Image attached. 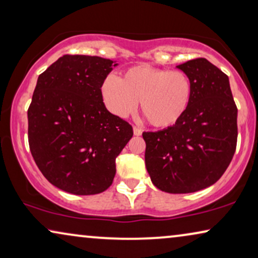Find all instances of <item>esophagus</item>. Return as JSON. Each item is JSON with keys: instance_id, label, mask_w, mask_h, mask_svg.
Returning <instances> with one entry per match:
<instances>
[{"instance_id": "1", "label": "esophagus", "mask_w": 258, "mask_h": 258, "mask_svg": "<svg viewBox=\"0 0 258 258\" xmlns=\"http://www.w3.org/2000/svg\"><path fill=\"white\" fill-rule=\"evenodd\" d=\"M134 135L136 136L142 135V129L139 128V126H134Z\"/></svg>"}]
</instances>
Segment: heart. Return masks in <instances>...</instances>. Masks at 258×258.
<instances>
[{
    "instance_id": "heart-1",
    "label": "heart",
    "mask_w": 258,
    "mask_h": 258,
    "mask_svg": "<svg viewBox=\"0 0 258 258\" xmlns=\"http://www.w3.org/2000/svg\"><path fill=\"white\" fill-rule=\"evenodd\" d=\"M101 96L117 117L134 114L141 101V111L151 125L170 128L189 107L192 83L182 70L141 64L125 70L121 79L108 75L101 84Z\"/></svg>"
}]
</instances>
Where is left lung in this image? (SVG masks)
Instances as JSON below:
<instances>
[{
	"instance_id": "obj_1",
	"label": "left lung",
	"mask_w": 258,
	"mask_h": 258,
	"mask_svg": "<svg viewBox=\"0 0 258 258\" xmlns=\"http://www.w3.org/2000/svg\"><path fill=\"white\" fill-rule=\"evenodd\" d=\"M192 83L191 101L170 128L143 133L146 167L162 191L188 194L216 183L237 144V107L225 74L203 57L177 66Z\"/></svg>"
}]
</instances>
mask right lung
I'll list each match as a JSON object with an SVG mask.
<instances>
[{
  "label": "right lung",
  "instance_id": "1",
  "mask_svg": "<svg viewBox=\"0 0 258 258\" xmlns=\"http://www.w3.org/2000/svg\"><path fill=\"white\" fill-rule=\"evenodd\" d=\"M111 66L98 56H62L38 76L28 109L35 163L51 184L74 195L107 190L116 157L133 137V126L102 100L101 84Z\"/></svg>",
  "mask_w": 258,
  "mask_h": 258
}]
</instances>
